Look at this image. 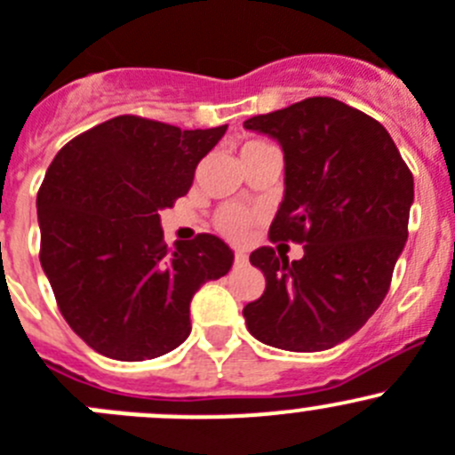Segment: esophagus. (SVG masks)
Instances as JSON below:
<instances>
[{
	"label": "esophagus",
	"mask_w": 455,
	"mask_h": 455,
	"mask_svg": "<svg viewBox=\"0 0 455 455\" xmlns=\"http://www.w3.org/2000/svg\"><path fill=\"white\" fill-rule=\"evenodd\" d=\"M234 265H238V267L247 265V254H245V251H234Z\"/></svg>",
	"instance_id": "34e87169"
}]
</instances>
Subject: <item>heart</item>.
Wrapping results in <instances>:
<instances>
[{
  "label": "heart",
  "mask_w": 455,
  "mask_h": 455,
  "mask_svg": "<svg viewBox=\"0 0 455 455\" xmlns=\"http://www.w3.org/2000/svg\"><path fill=\"white\" fill-rule=\"evenodd\" d=\"M265 146H269V143L254 139V141H247L245 146H243L241 155L243 152L260 150V148ZM254 221H256V214L250 212V210L241 208V205H223V208L217 212V217H214V226H217L219 232L226 234V236L232 238V241H245L251 226H254Z\"/></svg>",
  "instance_id": "heart-1"
}]
</instances>
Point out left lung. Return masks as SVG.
<instances>
[{"label":"left lung","mask_w":455,"mask_h":455,"mask_svg":"<svg viewBox=\"0 0 455 455\" xmlns=\"http://www.w3.org/2000/svg\"><path fill=\"white\" fill-rule=\"evenodd\" d=\"M245 128L285 152V196L269 241L305 250L291 263L274 247L251 251L265 291L243 307L247 330L287 352L330 349L356 334L389 291L413 174L379 121L339 99H303Z\"/></svg>","instance_id":"8db88e82"}]
</instances>
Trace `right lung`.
Here are the masks:
<instances>
[{
  "instance_id": "1",
  "label": "right lung",
  "mask_w": 455,
  "mask_h": 455,
  "mask_svg": "<svg viewBox=\"0 0 455 455\" xmlns=\"http://www.w3.org/2000/svg\"><path fill=\"white\" fill-rule=\"evenodd\" d=\"M226 130L121 115L52 159L37 192L39 260L61 316L94 352L128 363L172 352L192 330V296L232 267L214 234L165 245L159 219Z\"/></svg>"
}]
</instances>
